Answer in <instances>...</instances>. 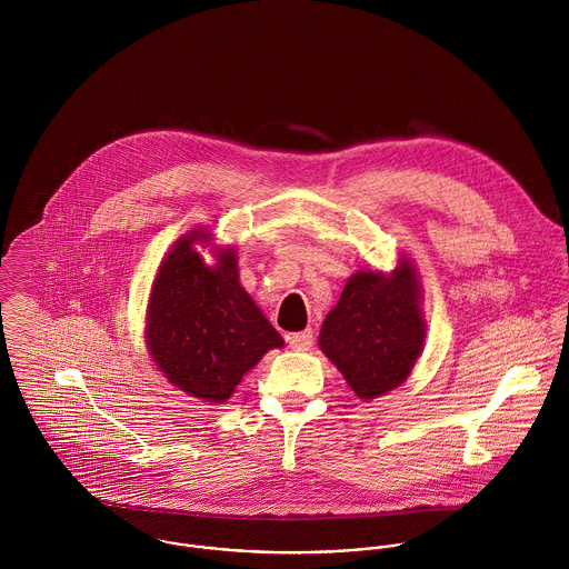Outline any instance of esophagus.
Wrapping results in <instances>:
<instances>
[{
	"label": "esophagus",
	"mask_w": 569,
	"mask_h": 569,
	"mask_svg": "<svg viewBox=\"0 0 569 569\" xmlns=\"http://www.w3.org/2000/svg\"><path fill=\"white\" fill-rule=\"evenodd\" d=\"M287 341H289V346H291L293 350H309V348L313 346V330L307 328V330H302V332H291V335L287 337Z\"/></svg>",
	"instance_id": "obj_1"
}]
</instances>
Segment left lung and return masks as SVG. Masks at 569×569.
Wrapping results in <instances>:
<instances>
[{
    "label": "left lung",
    "mask_w": 569,
    "mask_h": 569,
    "mask_svg": "<svg viewBox=\"0 0 569 569\" xmlns=\"http://www.w3.org/2000/svg\"><path fill=\"white\" fill-rule=\"evenodd\" d=\"M418 280L403 260L392 276L357 271L326 316L320 348L359 399L401 386L422 348Z\"/></svg>",
    "instance_id": "left-lung-1"
}]
</instances>
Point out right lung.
Wrapping results in <instances>:
<instances>
[{
	"label": "right lung",
	"instance_id": "1",
	"mask_svg": "<svg viewBox=\"0 0 569 569\" xmlns=\"http://www.w3.org/2000/svg\"><path fill=\"white\" fill-rule=\"evenodd\" d=\"M192 232L163 258L153 282L147 343L168 381L190 397L223 403L260 357L282 346L278 330L239 284L228 249L208 267Z\"/></svg>",
	"mask_w": 569,
	"mask_h": 569
}]
</instances>
